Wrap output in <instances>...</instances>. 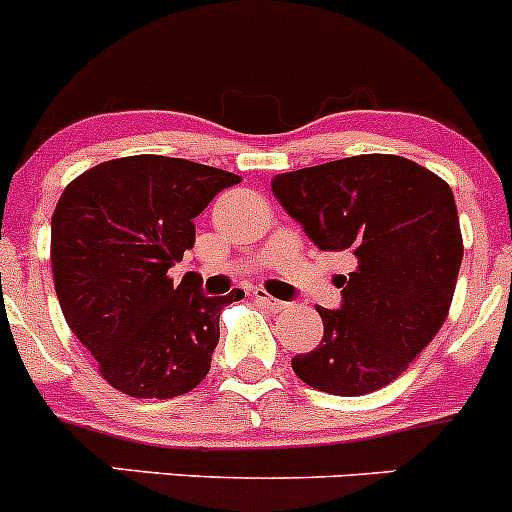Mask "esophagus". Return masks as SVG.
<instances>
[{
	"mask_svg": "<svg viewBox=\"0 0 512 512\" xmlns=\"http://www.w3.org/2000/svg\"><path fill=\"white\" fill-rule=\"evenodd\" d=\"M254 298H256V303H261L263 308L271 310V313H281V310L288 308V303H283V300H278V298H271L266 291H256Z\"/></svg>",
	"mask_w": 512,
	"mask_h": 512,
	"instance_id": "1",
	"label": "esophagus"
}]
</instances>
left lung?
<instances>
[{"mask_svg":"<svg viewBox=\"0 0 512 512\" xmlns=\"http://www.w3.org/2000/svg\"><path fill=\"white\" fill-rule=\"evenodd\" d=\"M273 197L323 251H350L340 310L293 372L320 392L360 397L399 377L449 315L463 258L449 184L399 155H357L276 175Z\"/></svg>","mask_w":512,"mask_h":512,"instance_id":"1","label":"left lung"}]
</instances>
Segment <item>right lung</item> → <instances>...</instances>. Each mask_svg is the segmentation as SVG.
<instances>
[{"label": "right lung", "mask_w": 512, "mask_h": 512, "mask_svg": "<svg viewBox=\"0 0 512 512\" xmlns=\"http://www.w3.org/2000/svg\"><path fill=\"white\" fill-rule=\"evenodd\" d=\"M241 177L199 162L133 155L100 162L63 189L51 217V268L68 328L110 387L172 399L207 377L221 308L167 276L194 246V217Z\"/></svg>", "instance_id": "add662e5"}]
</instances>
